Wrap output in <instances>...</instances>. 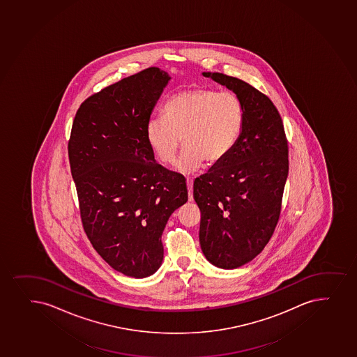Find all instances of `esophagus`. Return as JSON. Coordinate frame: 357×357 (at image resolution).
<instances>
[{
  "label": "esophagus",
  "instance_id": "esophagus-1",
  "mask_svg": "<svg viewBox=\"0 0 357 357\" xmlns=\"http://www.w3.org/2000/svg\"><path fill=\"white\" fill-rule=\"evenodd\" d=\"M186 185H188V201H193V179L188 176L186 178Z\"/></svg>",
  "mask_w": 357,
  "mask_h": 357
}]
</instances>
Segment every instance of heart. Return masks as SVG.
Here are the masks:
<instances>
[{
	"instance_id": "obj_1",
	"label": "heart",
	"mask_w": 357,
	"mask_h": 357,
	"mask_svg": "<svg viewBox=\"0 0 357 357\" xmlns=\"http://www.w3.org/2000/svg\"><path fill=\"white\" fill-rule=\"evenodd\" d=\"M243 102L234 93L197 86L176 93L164 108V117L149 121L146 139L161 164H171L185 144L176 169L196 172L204 160L218 164L233 151L245 124Z\"/></svg>"
}]
</instances>
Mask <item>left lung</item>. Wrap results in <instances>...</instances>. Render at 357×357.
Segmentation results:
<instances>
[{"label": "left lung", "instance_id": "left-lung-1", "mask_svg": "<svg viewBox=\"0 0 357 357\" xmlns=\"http://www.w3.org/2000/svg\"><path fill=\"white\" fill-rule=\"evenodd\" d=\"M243 102L245 124L233 151L193 183L201 210L199 242L220 268L248 264L271 240L289 174V144L280 114L267 95L235 77L203 73Z\"/></svg>", "mask_w": 357, "mask_h": 357}]
</instances>
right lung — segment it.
Instances as JSON below:
<instances>
[{"mask_svg":"<svg viewBox=\"0 0 357 357\" xmlns=\"http://www.w3.org/2000/svg\"><path fill=\"white\" fill-rule=\"evenodd\" d=\"M169 73L144 68L80 105L68 152L89 241L117 272L146 278L164 259L161 235L188 202L184 176L154 160L146 139Z\"/></svg>","mask_w":357,"mask_h":357,"instance_id":"1","label":"right lung"}]
</instances>
